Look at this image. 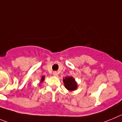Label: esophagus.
<instances>
[{"mask_svg": "<svg viewBox=\"0 0 122 122\" xmlns=\"http://www.w3.org/2000/svg\"><path fill=\"white\" fill-rule=\"evenodd\" d=\"M53 75H54L55 76H58L57 71H53Z\"/></svg>", "mask_w": 122, "mask_h": 122, "instance_id": "1", "label": "esophagus"}]
</instances>
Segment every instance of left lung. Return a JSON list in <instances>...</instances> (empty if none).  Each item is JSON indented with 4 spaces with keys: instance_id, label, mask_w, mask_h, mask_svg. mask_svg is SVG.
I'll return each instance as SVG.
<instances>
[{
    "instance_id": "8db88e82",
    "label": "left lung",
    "mask_w": 122,
    "mask_h": 122,
    "mask_svg": "<svg viewBox=\"0 0 122 122\" xmlns=\"http://www.w3.org/2000/svg\"><path fill=\"white\" fill-rule=\"evenodd\" d=\"M63 82L67 90L73 92L78 88V84L72 76H67L63 78Z\"/></svg>"
}]
</instances>
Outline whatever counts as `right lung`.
Here are the masks:
<instances>
[{
  "instance_id": "right-lung-1",
  "label": "right lung",
  "mask_w": 122,
  "mask_h": 122,
  "mask_svg": "<svg viewBox=\"0 0 122 122\" xmlns=\"http://www.w3.org/2000/svg\"><path fill=\"white\" fill-rule=\"evenodd\" d=\"M44 79H45V76H43L41 77V81H40V83H42L43 81H44Z\"/></svg>"
}]
</instances>
